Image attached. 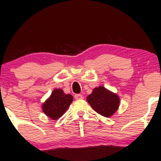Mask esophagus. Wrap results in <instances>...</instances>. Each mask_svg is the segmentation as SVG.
I'll return each instance as SVG.
<instances>
[{
    "instance_id": "esophagus-1",
    "label": "esophagus",
    "mask_w": 161,
    "mask_h": 161,
    "mask_svg": "<svg viewBox=\"0 0 161 161\" xmlns=\"http://www.w3.org/2000/svg\"><path fill=\"white\" fill-rule=\"evenodd\" d=\"M74 97L76 100H80L83 98V96L82 95H80V94H76V95H75Z\"/></svg>"
}]
</instances>
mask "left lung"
<instances>
[{
  "label": "left lung",
  "mask_w": 161,
  "mask_h": 161,
  "mask_svg": "<svg viewBox=\"0 0 161 161\" xmlns=\"http://www.w3.org/2000/svg\"><path fill=\"white\" fill-rule=\"evenodd\" d=\"M87 101L95 111L105 117H109L119 108V98L117 95L108 91L104 87L99 86L87 97Z\"/></svg>",
  "instance_id": "left-lung-1"
}]
</instances>
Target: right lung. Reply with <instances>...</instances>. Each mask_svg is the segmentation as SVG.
<instances>
[{"mask_svg":"<svg viewBox=\"0 0 161 161\" xmlns=\"http://www.w3.org/2000/svg\"><path fill=\"white\" fill-rule=\"evenodd\" d=\"M73 100V96L64 94L60 88L54 89L49 98L42 105V110L48 117L56 120L66 112Z\"/></svg>","mask_w":161,"mask_h":161,"instance_id":"right-lung-1","label":"right lung"}]
</instances>
